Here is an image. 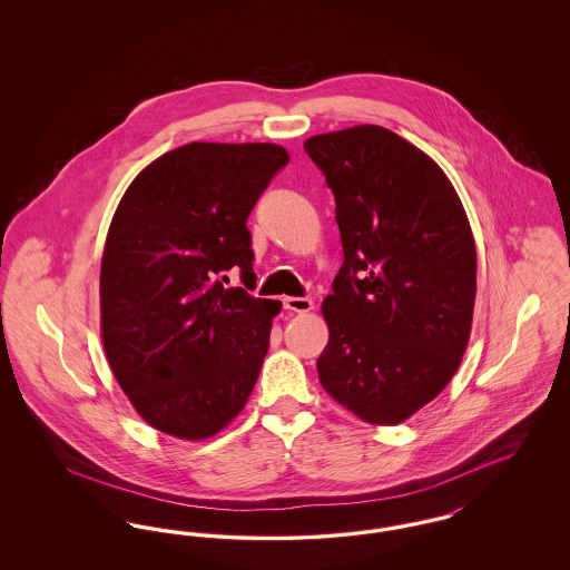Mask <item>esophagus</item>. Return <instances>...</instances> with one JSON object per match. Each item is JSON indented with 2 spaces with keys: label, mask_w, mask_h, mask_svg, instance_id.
<instances>
[{
  "label": "esophagus",
  "mask_w": 570,
  "mask_h": 570,
  "mask_svg": "<svg viewBox=\"0 0 570 570\" xmlns=\"http://www.w3.org/2000/svg\"><path fill=\"white\" fill-rule=\"evenodd\" d=\"M314 307V301L307 297H286L284 298V309H291V312H309Z\"/></svg>",
  "instance_id": "34e87169"
}]
</instances>
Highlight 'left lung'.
<instances>
[{
	"label": "left lung",
	"mask_w": 570,
	"mask_h": 570,
	"mask_svg": "<svg viewBox=\"0 0 570 570\" xmlns=\"http://www.w3.org/2000/svg\"><path fill=\"white\" fill-rule=\"evenodd\" d=\"M335 196L344 263L323 303L326 393L397 425L458 372L476 297V247L440 166L402 136L356 126L307 138Z\"/></svg>",
	"instance_id": "left-lung-1"
}]
</instances>
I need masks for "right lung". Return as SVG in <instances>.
<instances>
[{
    "label": "right lung",
    "instance_id": "add662e5",
    "mask_svg": "<svg viewBox=\"0 0 570 570\" xmlns=\"http://www.w3.org/2000/svg\"><path fill=\"white\" fill-rule=\"evenodd\" d=\"M286 164L272 142H190L138 173L112 216L105 353L136 412L164 434H217L256 384L282 303L226 288V273L254 282L245 222Z\"/></svg>",
    "mask_w": 570,
    "mask_h": 570
}]
</instances>
